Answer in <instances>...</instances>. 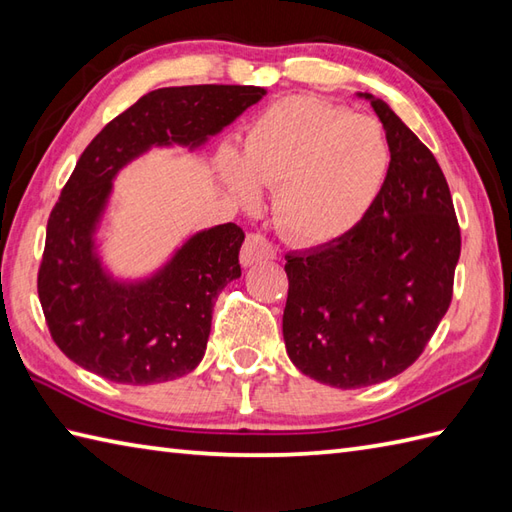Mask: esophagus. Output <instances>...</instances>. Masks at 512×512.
<instances>
[{
	"label": "esophagus",
	"mask_w": 512,
	"mask_h": 512,
	"mask_svg": "<svg viewBox=\"0 0 512 512\" xmlns=\"http://www.w3.org/2000/svg\"><path fill=\"white\" fill-rule=\"evenodd\" d=\"M275 255L277 250L266 235L250 233L242 246V253H239V259H242V266H253V264L268 262V259H273Z\"/></svg>",
	"instance_id": "34e87169"
}]
</instances>
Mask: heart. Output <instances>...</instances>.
I'll return each mask as SVG.
<instances>
[{
	"mask_svg": "<svg viewBox=\"0 0 512 512\" xmlns=\"http://www.w3.org/2000/svg\"><path fill=\"white\" fill-rule=\"evenodd\" d=\"M387 169L389 147L374 118L301 94L250 123L239 160L222 158V176L242 202L257 204V187L277 189L279 231L308 246L350 233L372 209Z\"/></svg>",
	"mask_w": 512,
	"mask_h": 512,
	"instance_id": "b5f03b06",
	"label": "heart"
}]
</instances>
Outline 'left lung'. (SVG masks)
Returning a JSON list of instances; mask_svg holds the SVG:
<instances>
[{
    "instance_id": "1",
    "label": "left lung",
    "mask_w": 512,
    "mask_h": 512,
    "mask_svg": "<svg viewBox=\"0 0 512 512\" xmlns=\"http://www.w3.org/2000/svg\"><path fill=\"white\" fill-rule=\"evenodd\" d=\"M385 127L389 169L350 233L286 255L284 341L319 383H383L418 361L453 299L462 237L447 178L427 145L365 94Z\"/></svg>"
}]
</instances>
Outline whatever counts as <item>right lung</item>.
I'll list each match as a JSON object with an SVG mask.
<instances>
[{
	"label": "right lung",
	"mask_w": 512,
	"mask_h": 512,
	"mask_svg": "<svg viewBox=\"0 0 512 512\" xmlns=\"http://www.w3.org/2000/svg\"><path fill=\"white\" fill-rule=\"evenodd\" d=\"M264 94L255 85L154 90L85 147L48 217L37 275L50 336L70 361L123 385L180 378L202 361L215 299L242 275V228L228 222L198 233L162 273L136 286L105 277L92 231L129 160L151 145H200Z\"/></svg>",
	"instance_id": "add662e5"
}]
</instances>
